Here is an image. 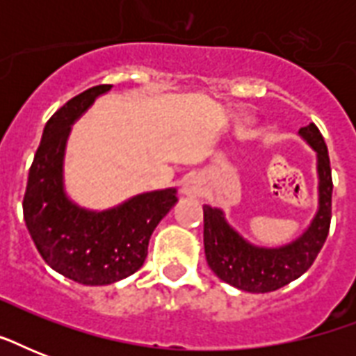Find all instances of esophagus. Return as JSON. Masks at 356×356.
I'll return each mask as SVG.
<instances>
[{
    "mask_svg": "<svg viewBox=\"0 0 356 356\" xmlns=\"http://www.w3.org/2000/svg\"><path fill=\"white\" fill-rule=\"evenodd\" d=\"M183 194L188 197H201V184L197 183V179H186L183 183Z\"/></svg>",
    "mask_w": 356,
    "mask_h": 356,
    "instance_id": "obj_1",
    "label": "esophagus"
}]
</instances>
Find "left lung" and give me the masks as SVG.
Here are the masks:
<instances>
[{
    "label": "left lung",
    "mask_w": 356,
    "mask_h": 356,
    "mask_svg": "<svg viewBox=\"0 0 356 356\" xmlns=\"http://www.w3.org/2000/svg\"><path fill=\"white\" fill-rule=\"evenodd\" d=\"M299 136L314 149L318 170V211L296 240L264 248L254 245L227 222L222 209L203 207V243L211 270L231 286L266 293L286 286L309 270L325 243L331 225L332 177L329 151L314 123L299 129Z\"/></svg>",
    "instance_id": "8db88e82"
}]
</instances>
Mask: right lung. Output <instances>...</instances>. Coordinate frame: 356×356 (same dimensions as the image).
<instances>
[{"label": "right lung", "mask_w": 356, "mask_h": 356, "mask_svg": "<svg viewBox=\"0 0 356 356\" xmlns=\"http://www.w3.org/2000/svg\"><path fill=\"white\" fill-rule=\"evenodd\" d=\"M113 85L72 97L44 127L24 195V220L53 270L86 286H105L140 270L149 238L177 203V188L133 195L105 211L77 205L64 188V153L72 125Z\"/></svg>", "instance_id": "1"}]
</instances>
